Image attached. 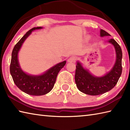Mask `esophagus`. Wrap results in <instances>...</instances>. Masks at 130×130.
<instances>
[{"mask_svg": "<svg viewBox=\"0 0 130 130\" xmlns=\"http://www.w3.org/2000/svg\"><path fill=\"white\" fill-rule=\"evenodd\" d=\"M77 59V58L75 56H72L70 57L69 59L68 60V62H75V61Z\"/></svg>", "mask_w": 130, "mask_h": 130, "instance_id": "1", "label": "esophagus"}]
</instances>
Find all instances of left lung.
Segmentation results:
<instances>
[{"mask_svg": "<svg viewBox=\"0 0 130 130\" xmlns=\"http://www.w3.org/2000/svg\"><path fill=\"white\" fill-rule=\"evenodd\" d=\"M100 36H110L105 30H100ZM115 48L116 61L109 72L101 77H97L90 74L87 69L83 68L79 62L76 65L75 81L78 90L81 92L90 95H99L111 90L117 83L120 78L122 67V52L118 43L113 39L108 40Z\"/></svg>", "mask_w": 130, "mask_h": 130, "instance_id": "8db88e82", "label": "left lung"}]
</instances>
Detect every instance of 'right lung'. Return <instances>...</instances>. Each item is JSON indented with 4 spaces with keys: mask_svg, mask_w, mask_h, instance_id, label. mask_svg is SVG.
Masks as SVG:
<instances>
[{
    "mask_svg": "<svg viewBox=\"0 0 130 130\" xmlns=\"http://www.w3.org/2000/svg\"><path fill=\"white\" fill-rule=\"evenodd\" d=\"M42 28L33 27L17 42L13 49L10 64V73L15 85L24 92L33 96L44 95L50 92L54 86L58 72L66 64V61L58 63L40 75L27 74L20 68L18 61V53L23 43L33 30Z\"/></svg>",
    "mask_w": 130,
    "mask_h": 130,
    "instance_id": "add662e5",
    "label": "right lung"
}]
</instances>
